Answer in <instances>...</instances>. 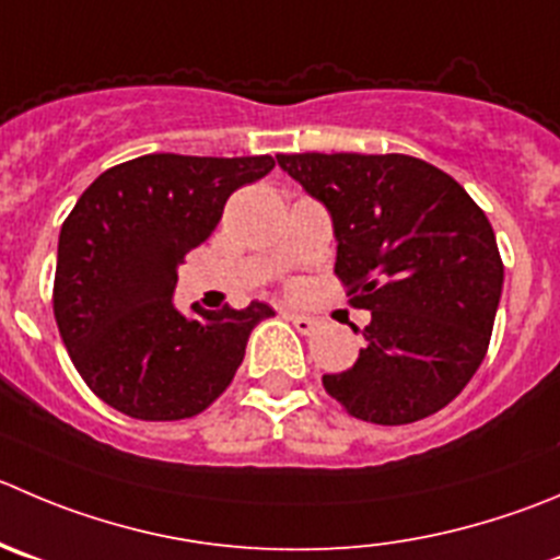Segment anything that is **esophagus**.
<instances>
[{
  "instance_id": "1",
  "label": "esophagus",
  "mask_w": 560,
  "mask_h": 560,
  "mask_svg": "<svg viewBox=\"0 0 560 560\" xmlns=\"http://www.w3.org/2000/svg\"><path fill=\"white\" fill-rule=\"evenodd\" d=\"M285 318H289V322L296 327V332H302V335H313L318 327H322V322H318V318L305 316V313H291L289 311V313H285Z\"/></svg>"
}]
</instances>
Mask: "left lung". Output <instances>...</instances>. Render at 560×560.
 Segmentation results:
<instances>
[{"label": "left lung", "instance_id": "1", "mask_svg": "<svg viewBox=\"0 0 560 560\" xmlns=\"http://www.w3.org/2000/svg\"><path fill=\"white\" fill-rule=\"evenodd\" d=\"M277 164L327 206L335 275L371 311L357 363L324 374V390L380 425L440 412L481 365L503 291L487 214L448 173L404 153H280Z\"/></svg>", "mask_w": 560, "mask_h": 560}]
</instances>
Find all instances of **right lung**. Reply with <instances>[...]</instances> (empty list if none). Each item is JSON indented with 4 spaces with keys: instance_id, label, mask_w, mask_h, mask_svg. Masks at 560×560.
<instances>
[{
    "instance_id": "add662e5",
    "label": "right lung",
    "mask_w": 560,
    "mask_h": 560,
    "mask_svg": "<svg viewBox=\"0 0 560 560\" xmlns=\"http://www.w3.org/2000/svg\"><path fill=\"white\" fill-rule=\"evenodd\" d=\"M271 156L148 153L101 173L62 222L55 318L90 390L137 420H184L225 393L266 302L184 316L178 266L222 220L228 197Z\"/></svg>"
}]
</instances>
